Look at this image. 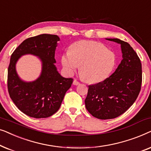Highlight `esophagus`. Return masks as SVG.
I'll return each instance as SVG.
<instances>
[{
  "mask_svg": "<svg viewBox=\"0 0 151 151\" xmlns=\"http://www.w3.org/2000/svg\"><path fill=\"white\" fill-rule=\"evenodd\" d=\"M73 85H78V84H80V82L77 81L76 80H74L73 82Z\"/></svg>",
  "mask_w": 151,
  "mask_h": 151,
  "instance_id": "esophagus-1",
  "label": "esophagus"
}]
</instances>
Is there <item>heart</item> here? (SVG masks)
I'll return each mask as SVG.
<instances>
[{"label": "heart", "mask_w": 151, "mask_h": 151, "mask_svg": "<svg viewBox=\"0 0 151 151\" xmlns=\"http://www.w3.org/2000/svg\"><path fill=\"white\" fill-rule=\"evenodd\" d=\"M115 53L102 43L80 40L74 43L70 51L62 55L61 63L67 73L73 74L80 66L82 77L89 83H98L106 79L115 67Z\"/></svg>", "instance_id": "1"}]
</instances>
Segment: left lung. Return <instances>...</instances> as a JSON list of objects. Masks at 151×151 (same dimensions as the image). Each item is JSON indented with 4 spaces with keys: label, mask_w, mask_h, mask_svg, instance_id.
I'll return each instance as SVG.
<instances>
[{
    "label": "left lung",
    "mask_w": 151,
    "mask_h": 151,
    "mask_svg": "<svg viewBox=\"0 0 151 151\" xmlns=\"http://www.w3.org/2000/svg\"><path fill=\"white\" fill-rule=\"evenodd\" d=\"M106 39L121 45L122 60L110 77L88 86L86 108L100 119L115 118L127 111L137 99L142 80L141 61L131 45L118 38Z\"/></svg>",
    "instance_id": "obj_1"
}]
</instances>
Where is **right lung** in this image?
Listing matches in <instances>:
<instances>
[{"label": "right lung", "instance_id": "right-lung-1", "mask_svg": "<svg viewBox=\"0 0 151 151\" xmlns=\"http://www.w3.org/2000/svg\"><path fill=\"white\" fill-rule=\"evenodd\" d=\"M59 40L57 35H38L24 40L12 54L8 91L18 109L29 117L45 118L56 113L73 82L72 78L63 77L55 65V51ZM27 54L38 57L42 63L40 76L32 82L20 79L15 69L19 58Z\"/></svg>", "mask_w": 151, "mask_h": 151}]
</instances>
